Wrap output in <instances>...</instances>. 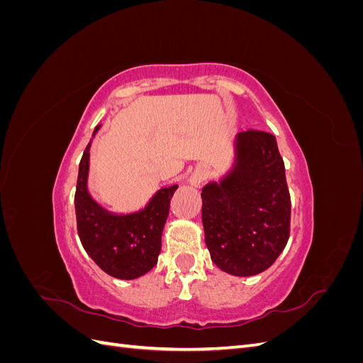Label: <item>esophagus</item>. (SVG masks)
Listing matches in <instances>:
<instances>
[{
  "instance_id": "34e87169",
  "label": "esophagus",
  "mask_w": 363,
  "mask_h": 363,
  "mask_svg": "<svg viewBox=\"0 0 363 363\" xmlns=\"http://www.w3.org/2000/svg\"><path fill=\"white\" fill-rule=\"evenodd\" d=\"M204 179H206V174H204L203 171H195V172L191 175V184H192V186H196V188H199V186L204 182Z\"/></svg>"
}]
</instances>
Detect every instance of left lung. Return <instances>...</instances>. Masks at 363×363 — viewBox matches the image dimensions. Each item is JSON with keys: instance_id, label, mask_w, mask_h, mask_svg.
Wrapping results in <instances>:
<instances>
[{"instance_id": "obj_1", "label": "left lung", "mask_w": 363, "mask_h": 363, "mask_svg": "<svg viewBox=\"0 0 363 363\" xmlns=\"http://www.w3.org/2000/svg\"><path fill=\"white\" fill-rule=\"evenodd\" d=\"M204 240L212 262L238 277L268 269L289 239L291 196L271 133L247 130L235 140L233 168L203 192Z\"/></svg>"}]
</instances>
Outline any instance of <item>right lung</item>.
Masks as SVG:
<instances>
[{
    "mask_svg": "<svg viewBox=\"0 0 363 363\" xmlns=\"http://www.w3.org/2000/svg\"><path fill=\"white\" fill-rule=\"evenodd\" d=\"M98 128L100 125L95 127L92 136H95ZM89 148L91 142L79 164L74 199L77 232L82 245L108 276L119 280L138 279L157 263L169 203L179 186L162 188L139 212L128 215L108 212L92 200L87 192Z\"/></svg>",
    "mask_w": 363,
    "mask_h": 363,
    "instance_id": "right-lung-1",
    "label": "right lung"
}]
</instances>
